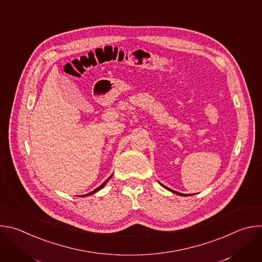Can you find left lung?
<instances>
[{"mask_svg": "<svg viewBox=\"0 0 262 262\" xmlns=\"http://www.w3.org/2000/svg\"><path fill=\"white\" fill-rule=\"evenodd\" d=\"M163 185V184H162ZM164 186V188H166V186L165 185H163ZM166 189H168V188H166ZM168 190H170V189H168ZM172 193H174V194H177V195H181V196H185L184 194H180V193H177V192H175V191H173V190H170Z\"/></svg>", "mask_w": 262, "mask_h": 262, "instance_id": "1", "label": "left lung"}]
</instances>
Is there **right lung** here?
<instances>
[{
    "instance_id": "1",
    "label": "right lung",
    "mask_w": 262,
    "mask_h": 262,
    "mask_svg": "<svg viewBox=\"0 0 262 262\" xmlns=\"http://www.w3.org/2000/svg\"><path fill=\"white\" fill-rule=\"evenodd\" d=\"M111 177H112V176H111ZM111 177H108V178H107V179H106V180H105V181H104V182H103V183H102V184H101V185H99V186H98V188H97V189H95V190H94V191H92V192H91V193H89V194H86V195H84V196H89V195H92V194H94V193H96V192H97V191H99V190H100V189H102V188H103V186H104V185H105V183H106V182H107V181H108V179H110V178H111Z\"/></svg>"
}]
</instances>
